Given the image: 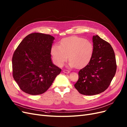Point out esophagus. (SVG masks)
Segmentation results:
<instances>
[{
    "label": "esophagus",
    "mask_w": 127,
    "mask_h": 127,
    "mask_svg": "<svg viewBox=\"0 0 127 127\" xmlns=\"http://www.w3.org/2000/svg\"><path fill=\"white\" fill-rule=\"evenodd\" d=\"M63 72L64 73H66V74H68V73H69V72H70L68 70H66V69H64V70L63 71Z\"/></svg>",
    "instance_id": "obj_1"
}]
</instances>
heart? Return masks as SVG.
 <instances>
[{
  "mask_svg": "<svg viewBox=\"0 0 127 127\" xmlns=\"http://www.w3.org/2000/svg\"><path fill=\"white\" fill-rule=\"evenodd\" d=\"M94 53L93 44L85 38L72 36L63 39L60 46L53 45L51 54L53 62L57 66L62 67L68 59V66L81 68L90 62Z\"/></svg>",
  "mask_w": 127,
  "mask_h": 127,
  "instance_id": "1",
  "label": "heart"
}]
</instances>
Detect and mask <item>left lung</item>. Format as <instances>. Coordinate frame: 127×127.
Returning <instances> with one entry per match:
<instances>
[{
  "label": "left lung",
  "mask_w": 127,
  "mask_h": 127,
  "mask_svg": "<svg viewBox=\"0 0 127 127\" xmlns=\"http://www.w3.org/2000/svg\"><path fill=\"white\" fill-rule=\"evenodd\" d=\"M93 55L89 64L79 72L74 87L82 95H93L104 92L115 75L117 65L112 46L98 35L92 38Z\"/></svg>",
  "instance_id": "8db88e82"
}]
</instances>
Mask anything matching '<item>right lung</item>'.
Returning a JSON list of instances; mask_svg holds the SVG:
<instances>
[{
  "mask_svg": "<svg viewBox=\"0 0 127 127\" xmlns=\"http://www.w3.org/2000/svg\"><path fill=\"white\" fill-rule=\"evenodd\" d=\"M54 39L50 35L34 32L26 36L14 52L13 75L24 92L31 95L45 92L61 73L51 59Z\"/></svg>",
  "mask_w": 127,
  "mask_h": 127,
  "instance_id": "right-lung-1",
  "label": "right lung"
}]
</instances>
